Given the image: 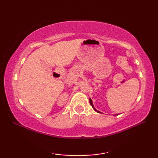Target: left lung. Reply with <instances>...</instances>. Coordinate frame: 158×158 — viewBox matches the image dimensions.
I'll return each mask as SVG.
<instances>
[{"instance_id":"8db88e82","label":"left lung","mask_w":158,"mask_h":158,"mask_svg":"<svg viewBox=\"0 0 158 158\" xmlns=\"http://www.w3.org/2000/svg\"><path fill=\"white\" fill-rule=\"evenodd\" d=\"M89 103H90V105H91V106H92V108H93L94 109L97 113H100V112L99 111V110H97L94 108V105H93V103H92V99H91V98H89Z\"/></svg>"}]
</instances>
